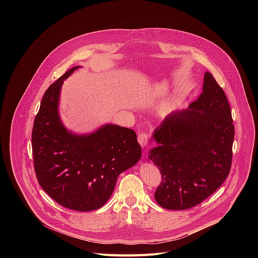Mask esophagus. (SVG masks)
<instances>
[{
    "label": "esophagus",
    "instance_id": "1",
    "mask_svg": "<svg viewBox=\"0 0 258 258\" xmlns=\"http://www.w3.org/2000/svg\"><path fill=\"white\" fill-rule=\"evenodd\" d=\"M149 135L146 132H140L138 134V142L140 143V146L142 149H147L150 146L149 144Z\"/></svg>",
    "mask_w": 258,
    "mask_h": 258
}]
</instances>
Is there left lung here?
<instances>
[{
    "label": "left lung",
    "instance_id": "left-lung-1",
    "mask_svg": "<svg viewBox=\"0 0 258 258\" xmlns=\"http://www.w3.org/2000/svg\"><path fill=\"white\" fill-rule=\"evenodd\" d=\"M234 126L225 93L206 73L203 92L187 109L168 115L155 129L149 159L161 172L155 200L167 210H186L213 195L227 178Z\"/></svg>",
    "mask_w": 258,
    "mask_h": 258
}]
</instances>
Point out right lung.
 <instances>
[{"instance_id": "1", "label": "right lung", "mask_w": 258, "mask_h": 258, "mask_svg": "<svg viewBox=\"0 0 258 258\" xmlns=\"http://www.w3.org/2000/svg\"><path fill=\"white\" fill-rule=\"evenodd\" d=\"M68 71L46 89L34 122L32 147L35 172L42 189L60 206L78 212L94 211L109 200L118 176L141 158L134 130L106 124L87 135H76L58 114Z\"/></svg>"}]
</instances>
